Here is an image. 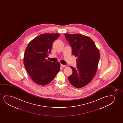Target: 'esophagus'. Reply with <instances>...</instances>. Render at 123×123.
Listing matches in <instances>:
<instances>
[{"label": "esophagus", "mask_w": 123, "mask_h": 123, "mask_svg": "<svg viewBox=\"0 0 123 123\" xmlns=\"http://www.w3.org/2000/svg\"><path fill=\"white\" fill-rule=\"evenodd\" d=\"M64 66H65V65H62V64H61V68L63 67Z\"/></svg>", "instance_id": "obj_1"}]
</instances>
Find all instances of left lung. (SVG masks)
<instances>
[{"label": "left lung", "mask_w": 123, "mask_h": 123, "mask_svg": "<svg viewBox=\"0 0 123 123\" xmlns=\"http://www.w3.org/2000/svg\"><path fill=\"white\" fill-rule=\"evenodd\" d=\"M65 36L72 47V54L76 59V68L71 66L73 73L68 80L75 87L81 88L93 79L98 69L99 52L92 40L79 34H65Z\"/></svg>", "instance_id": "8db88e82"}]
</instances>
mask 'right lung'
<instances>
[{
	"label": "right lung",
	"mask_w": 123,
	"mask_h": 123,
	"mask_svg": "<svg viewBox=\"0 0 123 123\" xmlns=\"http://www.w3.org/2000/svg\"><path fill=\"white\" fill-rule=\"evenodd\" d=\"M59 34H44L33 39L26 48L24 57V66L34 82L46 85L54 79L60 69L59 62L48 61L46 57L51 52L52 43Z\"/></svg>",
	"instance_id": "1"
}]
</instances>
